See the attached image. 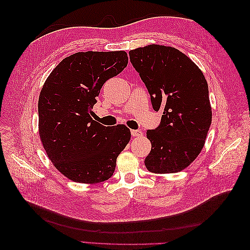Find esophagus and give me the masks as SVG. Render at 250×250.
I'll return each mask as SVG.
<instances>
[{"instance_id":"esophagus-1","label":"esophagus","mask_w":250,"mask_h":250,"mask_svg":"<svg viewBox=\"0 0 250 250\" xmlns=\"http://www.w3.org/2000/svg\"><path fill=\"white\" fill-rule=\"evenodd\" d=\"M131 135H132L133 138H135V137H142L143 132L141 130H131Z\"/></svg>"}]
</instances>
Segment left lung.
<instances>
[{
    "label": "left lung",
    "mask_w": 250,
    "mask_h": 250,
    "mask_svg": "<svg viewBox=\"0 0 250 250\" xmlns=\"http://www.w3.org/2000/svg\"><path fill=\"white\" fill-rule=\"evenodd\" d=\"M130 62L145 83L161 124L147 130L151 151L148 171L177 173L187 168L206 143L211 123L208 82L203 73L179 50L149 44L129 51Z\"/></svg>",
    "instance_id": "1"
}]
</instances>
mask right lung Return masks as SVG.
Masks as SVG:
<instances>
[{"label":"right lung","mask_w":250,"mask_h":250,"mask_svg":"<svg viewBox=\"0 0 250 250\" xmlns=\"http://www.w3.org/2000/svg\"><path fill=\"white\" fill-rule=\"evenodd\" d=\"M127 63L125 51L75 53L52 71L41 90V141L55 168L75 183L110 178L130 141L125 125L106 127L90 117L104 83Z\"/></svg>","instance_id":"add662e5"}]
</instances>
